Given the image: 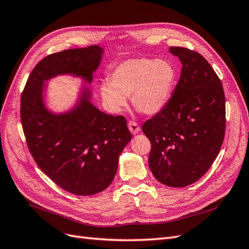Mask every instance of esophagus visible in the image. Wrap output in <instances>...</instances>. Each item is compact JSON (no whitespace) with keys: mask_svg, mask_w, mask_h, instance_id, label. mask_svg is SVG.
<instances>
[{"mask_svg":"<svg viewBox=\"0 0 249 249\" xmlns=\"http://www.w3.org/2000/svg\"><path fill=\"white\" fill-rule=\"evenodd\" d=\"M127 127H129L130 132L134 135L138 134L140 132V126L136 122H133V120H131V122H129V124H127Z\"/></svg>","mask_w":249,"mask_h":249,"instance_id":"esophagus-1","label":"esophagus"}]
</instances>
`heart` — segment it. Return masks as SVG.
Returning a JSON list of instances; mask_svg holds the SVG:
<instances>
[{
	"label": "heart",
	"mask_w": 249,
	"mask_h": 249,
	"mask_svg": "<svg viewBox=\"0 0 249 249\" xmlns=\"http://www.w3.org/2000/svg\"><path fill=\"white\" fill-rule=\"evenodd\" d=\"M101 86L105 105L113 112L126 106L132 96L134 107L147 115L159 113L167 104L176 82V71L165 60L129 59L118 64Z\"/></svg>",
	"instance_id": "b5f03b06"
}]
</instances>
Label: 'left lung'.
<instances>
[{
    "label": "left lung",
    "instance_id": "8db88e82",
    "mask_svg": "<svg viewBox=\"0 0 249 249\" xmlns=\"http://www.w3.org/2000/svg\"><path fill=\"white\" fill-rule=\"evenodd\" d=\"M182 72L165 107L146 120L142 132L152 149L148 165L154 177L169 187L199 179L220 152L225 134L222 83L197 52L170 47Z\"/></svg>",
    "mask_w": 249,
    "mask_h": 249
}]
</instances>
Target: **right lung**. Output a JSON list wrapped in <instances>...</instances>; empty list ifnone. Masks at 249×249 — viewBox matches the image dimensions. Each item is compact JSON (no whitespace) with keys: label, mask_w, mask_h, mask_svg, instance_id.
<instances>
[{"label":"right lung","mask_w":249,"mask_h":249,"mask_svg":"<svg viewBox=\"0 0 249 249\" xmlns=\"http://www.w3.org/2000/svg\"><path fill=\"white\" fill-rule=\"evenodd\" d=\"M102 55V48L91 46L44 57L21 93V125L34 161L53 182L76 195H93L112 183L132 134L124 116L106 114L90 103L87 88L71 111L53 114L43 104V82L71 73L90 83Z\"/></svg>","instance_id":"right-lung-1"}]
</instances>
